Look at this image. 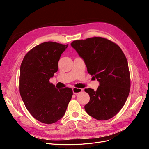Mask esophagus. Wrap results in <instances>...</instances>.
<instances>
[{
	"instance_id": "obj_1",
	"label": "esophagus",
	"mask_w": 149,
	"mask_h": 149,
	"mask_svg": "<svg viewBox=\"0 0 149 149\" xmlns=\"http://www.w3.org/2000/svg\"><path fill=\"white\" fill-rule=\"evenodd\" d=\"M72 91H73L74 94L77 95V94H79V93H81V92L83 91V89L77 88H74L72 89Z\"/></svg>"
}]
</instances>
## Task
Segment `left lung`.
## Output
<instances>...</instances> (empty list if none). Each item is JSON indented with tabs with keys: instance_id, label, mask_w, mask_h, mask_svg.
Listing matches in <instances>:
<instances>
[{
	"instance_id": "obj_1",
	"label": "left lung",
	"mask_w": 149,
	"mask_h": 149,
	"mask_svg": "<svg viewBox=\"0 0 149 149\" xmlns=\"http://www.w3.org/2000/svg\"><path fill=\"white\" fill-rule=\"evenodd\" d=\"M71 46L86 65L88 72L100 82L97 91L85 89L90 96L86 112L98 120L118 113L129 96L130 78L127 58L120 47L106 38L75 40Z\"/></svg>"
}]
</instances>
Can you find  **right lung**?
<instances>
[{"label":"right lung","instance_id":"add662e5","mask_svg":"<svg viewBox=\"0 0 149 149\" xmlns=\"http://www.w3.org/2000/svg\"><path fill=\"white\" fill-rule=\"evenodd\" d=\"M68 45L47 42L29 51L21 63L19 91L27 110L45 124L58 121L73 95L69 88L57 89L49 82L58 70V62Z\"/></svg>","mask_w":149,"mask_h":149}]
</instances>
